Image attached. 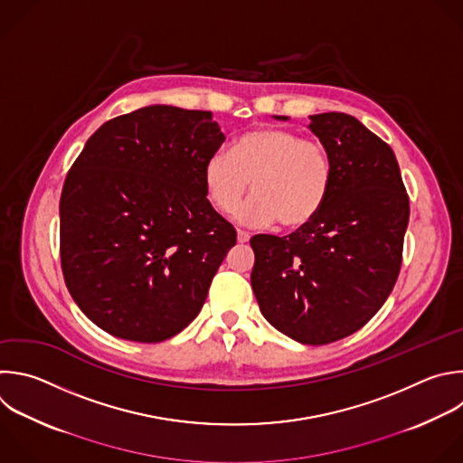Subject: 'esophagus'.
<instances>
[{
	"instance_id": "1",
	"label": "esophagus",
	"mask_w": 463,
	"mask_h": 463,
	"mask_svg": "<svg viewBox=\"0 0 463 463\" xmlns=\"http://www.w3.org/2000/svg\"><path fill=\"white\" fill-rule=\"evenodd\" d=\"M249 238H250V234H249V232H245V231H238V241H240V243H247V241H249Z\"/></svg>"
}]
</instances>
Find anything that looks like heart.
Returning <instances> with one entry per match:
<instances>
[{
    "label": "heart",
    "instance_id": "b5f03b06",
    "mask_svg": "<svg viewBox=\"0 0 463 463\" xmlns=\"http://www.w3.org/2000/svg\"><path fill=\"white\" fill-rule=\"evenodd\" d=\"M331 182L326 146L279 128L241 134L231 154L216 150L203 165L207 196L220 213H232L250 185L254 196L236 213L249 225L303 227L324 207Z\"/></svg>",
    "mask_w": 463,
    "mask_h": 463
}]
</instances>
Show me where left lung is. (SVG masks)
Listing matches in <instances>:
<instances>
[{"label":"left lung","mask_w":463,"mask_h":463,"mask_svg":"<svg viewBox=\"0 0 463 463\" xmlns=\"http://www.w3.org/2000/svg\"><path fill=\"white\" fill-rule=\"evenodd\" d=\"M309 119L333 164L329 196L296 232L250 240V283L272 327L299 344L326 345L362 329L389 298L402 265L409 198L392 148L354 116L324 112Z\"/></svg>","instance_id":"left-lung-1"}]
</instances>
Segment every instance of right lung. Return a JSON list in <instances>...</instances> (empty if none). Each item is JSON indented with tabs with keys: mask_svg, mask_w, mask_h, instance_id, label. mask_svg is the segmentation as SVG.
Listing matches in <instances>:
<instances>
[{
	"mask_svg": "<svg viewBox=\"0 0 463 463\" xmlns=\"http://www.w3.org/2000/svg\"><path fill=\"white\" fill-rule=\"evenodd\" d=\"M225 136L209 110L148 105L103 123L60 200L67 288L105 333L158 344L202 311L236 243L207 200L203 165Z\"/></svg>",
	"mask_w": 463,
	"mask_h": 463,
	"instance_id": "right-lung-1",
	"label": "right lung"
}]
</instances>
